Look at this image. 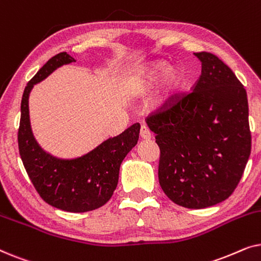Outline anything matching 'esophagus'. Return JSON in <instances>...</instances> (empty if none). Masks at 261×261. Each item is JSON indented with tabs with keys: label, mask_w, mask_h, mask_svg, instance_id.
<instances>
[{
	"label": "esophagus",
	"mask_w": 261,
	"mask_h": 261,
	"mask_svg": "<svg viewBox=\"0 0 261 261\" xmlns=\"http://www.w3.org/2000/svg\"><path fill=\"white\" fill-rule=\"evenodd\" d=\"M140 137H141L142 140H149V139L152 138V134H151V132H149L148 127L141 126V128H140Z\"/></svg>",
	"instance_id": "1"
}]
</instances>
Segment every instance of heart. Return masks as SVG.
<instances>
[{"label":"heart","mask_w":261,"mask_h":261,"mask_svg":"<svg viewBox=\"0 0 261 261\" xmlns=\"http://www.w3.org/2000/svg\"><path fill=\"white\" fill-rule=\"evenodd\" d=\"M162 82V90L154 99V105L165 107L171 105L183 88V73L177 67L169 66L166 62H154L142 67L132 82V94L147 95Z\"/></svg>","instance_id":"obj_1"}]
</instances>
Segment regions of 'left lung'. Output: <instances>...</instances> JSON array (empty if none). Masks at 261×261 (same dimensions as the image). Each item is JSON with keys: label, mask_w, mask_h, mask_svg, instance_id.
I'll return each instance as SVG.
<instances>
[{"label": "left lung", "mask_w": 261, "mask_h": 261, "mask_svg": "<svg viewBox=\"0 0 261 261\" xmlns=\"http://www.w3.org/2000/svg\"><path fill=\"white\" fill-rule=\"evenodd\" d=\"M194 55L202 72L192 91L178 94L147 124L160 148L163 191L178 205L202 209L233 194L251 154L252 138L244 85L215 55Z\"/></svg>", "instance_id": "obj_1"}]
</instances>
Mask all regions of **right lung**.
I'll use <instances>...</instances> for the list:
<instances>
[{
	"label": "right lung",
	"mask_w": 261,
	"mask_h": 261,
	"mask_svg": "<svg viewBox=\"0 0 261 261\" xmlns=\"http://www.w3.org/2000/svg\"><path fill=\"white\" fill-rule=\"evenodd\" d=\"M76 62L66 52L52 57L28 82L21 101L17 141L23 166L35 190L49 205L70 213H85L106 204L119 181L120 165L137 145L140 124L134 123L123 133L74 159H60L45 152L35 140L30 122L28 97L34 84L53 71Z\"/></svg>",
	"instance_id": "1"
}]
</instances>
